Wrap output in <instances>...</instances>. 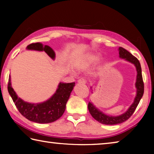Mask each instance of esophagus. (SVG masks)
Returning a JSON list of instances; mask_svg holds the SVG:
<instances>
[{
	"label": "esophagus",
	"instance_id": "obj_1",
	"mask_svg": "<svg viewBox=\"0 0 154 154\" xmlns=\"http://www.w3.org/2000/svg\"><path fill=\"white\" fill-rule=\"evenodd\" d=\"M78 83H79V84H85L86 83V81H85L84 79H80L78 80Z\"/></svg>",
	"mask_w": 154,
	"mask_h": 154
}]
</instances>
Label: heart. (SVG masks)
Segmentation results:
<instances>
[{"mask_svg":"<svg viewBox=\"0 0 154 154\" xmlns=\"http://www.w3.org/2000/svg\"><path fill=\"white\" fill-rule=\"evenodd\" d=\"M100 56L96 54H88L78 62L77 68L79 69H86L92 66L98 60Z\"/></svg>","mask_w":154,"mask_h":154,"instance_id":"heart-1","label":"heart"}]
</instances>
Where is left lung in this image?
I'll use <instances>...</instances> for the list:
<instances>
[{"instance_id":"8db88e82","label":"left lung","mask_w":154,"mask_h":154,"mask_svg":"<svg viewBox=\"0 0 154 154\" xmlns=\"http://www.w3.org/2000/svg\"><path fill=\"white\" fill-rule=\"evenodd\" d=\"M119 51V57L121 59H124L125 61L128 62L134 65L136 68L137 71V77L136 82H135V88H136V96H135L133 103L131 104L128 109L121 115L119 116H111L103 113L102 111L98 109L94 105V103L90 101L88 103V110L94 118L96 121H98L100 123L105 125H115L121 124L122 122L126 121L128 119L130 118V117L132 116V113L136 109L137 105H139L140 99L143 97V93H144V84L143 82L142 77V71L140 64L139 61L138 60L137 58H135L134 56H132L129 51H128L126 49L123 48L119 47L118 48ZM91 90L92 92V87H91Z\"/></svg>"}]
</instances>
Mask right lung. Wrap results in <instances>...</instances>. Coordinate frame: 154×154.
<instances>
[{"label": "right lung", "mask_w": 154, "mask_h": 154, "mask_svg": "<svg viewBox=\"0 0 154 154\" xmlns=\"http://www.w3.org/2000/svg\"><path fill=\"white\" fill-rule=\"evenodd\" d=\"M27 50L45 51L52 60H55L56 54L54 49L41 43L30 44ZM75 82H60L56 92L48 100L42 103H32L26 102L17 96L12 88L11 76L9 75L8 92L20 113L31 122L39 124H48L58 119L63 115L66 104L75 87Z\"/></svg>", "instance_id": "right-lung-1"}]
</instances>
